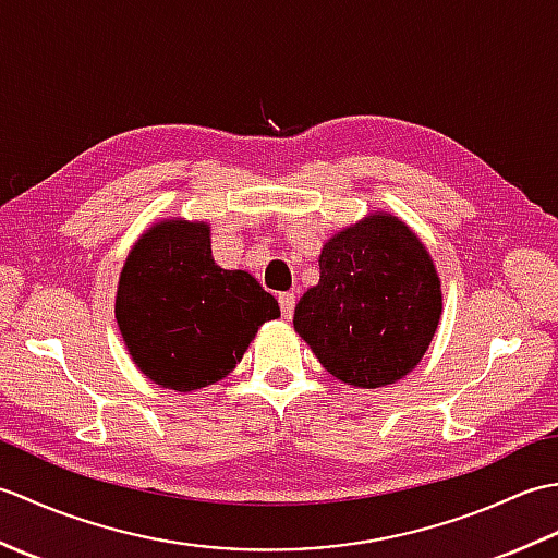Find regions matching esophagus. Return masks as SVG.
<instances>
[{
    "label": "esophagus",
    "mask_w": 558,
    "mask_h": 558,
    "mask_svg": "<svg viewBox=\"0 0 558 558\" xmlns=\"http://www.w3.org/2000/svg\"><path fill=\"white\" fill-rule=\"evenodd\" d=\"M278 304H280V312L286 318H290L294 314V294L292 292H280Z\"/></svg>",
    "instance_id": "esophagus-1"
}]
</instances>
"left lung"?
Masks as SVG:
<instances>
[{"label": "left lung", "instance_id": "8db88e82", "mask_svg": "<svg viewBox=\"0 0 558 558\" xmlns=\"http://www.w3.org/2000/svg\"><path fill=\"white\" fill-rule=\"evenodd\" d=\"M318 268L292 322L318 362L360 388L410 374L441 318V282L408 225L388 213L364 218L326 242Z\"/></svg>", "mask_w": 558, "mask_h": 558}]
</instances>
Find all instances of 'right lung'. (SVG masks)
I'll list each match as a JSON object with an SVG mask.
<instances>
[{
  "label": "right lung",
  "instance_id": "obj_1",
  "mask_svg": "<svg viewBox=\"0 0 558 558\" xmlns=\"http://www.w3.org/2000/svg\"><path fill=\"white\" fill-rule=\"evenodd\" d=\"M114 316L138 369L189 393L228 376L280 306L246 270L213 260L208 225L165 220L129 254Z\"/></svg>",
  "mask_w": 558,
  "mask_h": 558
}]
</instances>
